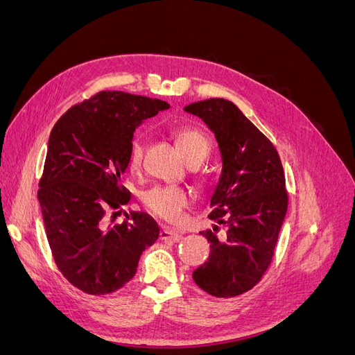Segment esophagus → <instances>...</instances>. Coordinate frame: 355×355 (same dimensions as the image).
Here are the masks:
<instances>
[{
  "label": "esophagus",
  "instance_id": "obj_1",
  "mask_svg": "<svg viewBox=\"0 0 355 355\" xmlns=\"http://www.w3.org/2000/svg\"><path fill=\"white\" fill-rule=\"evenodd\" d=\"M180 239H182V234L176 230L164 227L159 231V240H163V241H179Z\"/></svg>",
  "mask_w": 355,
  "mask_h": 355
}]
</instances>
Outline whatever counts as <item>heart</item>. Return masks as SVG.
I'll use <instances>...</instances> for the list:
<instances>
[{
    "mask_svg": "<svg viewBox=\"0 0 355 355\" xmlns=\"http://www.w3.org/2000/svg\"><path fill=\"white\" fill-rule=\"evenodd\" d=\"M179 151L188 163L194 159H204L210 154V141L197 127H179L173 133ZM146 144L141 135H136L127 153V164L132 171H139L144 164ZM144 207L154 216L170 223H176L191 204V194L182 187L163 185L148 189L142 196Z\"/></svg>",
    "mask_w": 355,
    "mask_h": 355,
    "instance_id": "1",
    "label": "heart"
}]
</instances>
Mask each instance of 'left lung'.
Masks as SVG:
<instances>
[{
  "label": "left lung",
  "instance_id": "1",
  "mask_svg": "<svg viewBox=\"0 0 355 355\" xmlns=\"http://www.w3.org/2000/svg\"><path fill=\"white\" fill-rule=\"evenodd\" d=\"M185 111L214 132L223 164L209 218L225 232H201L210 254L192 278L211 296L234 297L253 288L271 265L288 204L283 164L274 144L232 102L210 98Z\"/></svg>",
  "mask_w": 355,
  "mask_h": 355
}]
</instances>
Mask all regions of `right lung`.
<instances>
[{
	"label": "right lung",
	"mask_w": 355,
	"mask_h": 355,
	"mask_svg": "<svg viewBox=\"0 0 355 355\" xmlns=\"http://www.w3.org/2000/svg\"><path fill=\"white\" fill-rule=\"evenodd\" d=\"M167 108L159 99L103 90L71 106L53 127L38 200L53 259L84 293L121 288L158 239L157 222L145 213L123 223L105 218L130 200L123 179L136 127Z\"/></svg>",
	"instance_id": "add662e5"
}]
</instances>
